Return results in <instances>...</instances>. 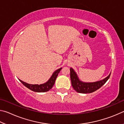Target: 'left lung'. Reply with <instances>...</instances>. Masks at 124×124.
<instances>
[{
  "mask_svg": "<svg viewBox=\"0 0 124 124\" xmlns=\"http://www.w3.org/2000/svg\"><path fill=\"white\" fill-rule=\"evenodd\" d=\"M70 72L71 83L73 89L79 93H91L99 89L106 83L110 76V73L107 77L102 80L94 83H83L79 80L77 74L72 68H70Z\"/></svg>",
  "mask_w": 124,
  "mask_h": 124,
  "instance_id": "obj_1",
  "label": "left lung"
}]
</instances>
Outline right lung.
<instances>
[{"label": "right lung", "instance_id": "add662e5", "mask_svg": "<svg viewBox=\"0 0 124 124\" xmlns=\"http://www.w3.org/2000/svg\"><path fill=\"white\" fill-rule=\"evenodd\" d=\"M62 68H61L58 70H56L53 74H52L51 77L50 78V79L48 80L46 83L43 84L41 85H32V84H29L26 83H24L23 81L20 80V81L25 86L28 88L29 89H30L34 92H47L49 91L50 89H52V87H53V86L55 82V80L57 77L58 74V73H60V70H61Z\"/></svg>", "mask_w": 124, "mask_h": 124}]
</instances>
